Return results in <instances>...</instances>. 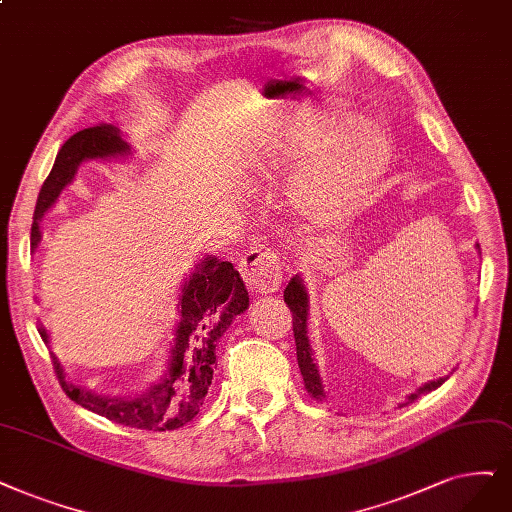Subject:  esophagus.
Listing matches in <instances>:
<instances>
[{
    "instance_id": "1",
    "label": "esophagus",
    "mask_w": 512,
    "mask_h": 512,
    "mask_svg": "<svg viewBox=\"0 0 512 512\" xmlns=\"http://www.w3.org/2000/svg\"><path fill=\"white\" fill-rule=\"evenodd\" d=\"M240 276L253 293H274L282 282L280 257L266 246H253L240 261Z\"/></svg>"
}]
</instances>
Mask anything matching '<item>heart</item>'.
<instances>
[{
	"mask_svg": "<svg viewBox=\"0 0 512 512\" xmlns=\"http://www.w3.org/2000/svg\"><path fill=\"white\" fill-rule=\"evenodd\" d=\"M314 128H293L270 145L274 164L293 158L301 147L312 145ZM392 158L386 130L371 120H352L325 145V149L289 183L287 196L299 211L318 219L342 215L361 202L377 183Z\"/></svg>",
	"mask_w": 512,
	"mask_h": 512,
	"instance_id": "1",
	"label": "heart"
}]
</instances>
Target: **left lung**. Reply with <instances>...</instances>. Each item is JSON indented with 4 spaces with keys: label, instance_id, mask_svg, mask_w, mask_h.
Segmentation results:
<instances>
[{
    "label": "left lung",
    "instance_id": "left-lung-1",
    "mask_svg": "<svg viewBox=\"0 0 512 512\" xmlns=\"http://www.w3.org/2000/svg\"><path fill=\"white\" fill-rule=\"evenodd\" d=\"M285 304L289 306L291 310V316H293V335H295V346H297V365H299V371H301V377H304V386L308 390V394L312 396V399H323L325 396V390H323V384H320V375H318V369L314 365V358H312V350H310V344H308V293L304 289V285H301L299 276H293L291 282L285 289ZM447 380V377H439L437 382H428L424 384L422 388L415 390L413 394L407 396L405 405L418 401L422 394H428L432 390H437L443 382Z\"/></svg>",
    "mask_w": 512,
    "mask_h": 512
}]
</instances>
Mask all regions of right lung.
I'll return each instance as SVG.
<instances>
[{
	"label": "right lung",
	"instance_id": "1",
	"mask_svg": "<svg viewBox=\"0 0 512 512\" xmlns=\"http://www.w3.org/2000/svg\"><path fill=\"white\" fill-rule=\"evenodd\" d=\"M126 151H130V147L122 141L120 130L111 124L84 128L63 143L50 175L40 189V196H37L31 225V249L42 240L40 221L44 213L59 198L61 189L73 179L80 162L88 158L120 156ZM246 308H249V293L232 263L219 261L217 257H204L183 285L179 297L181 320L175 331L168 369L147 394L139 399L97 396L82 386L67 382L61 363L52 356L54 373L73 403L99 413L111 422L154 432L181 428L196 418L208 386H211L213 369L217 367V339L232 325L234 316L242 314ZM40 335L44 342H48L46 329L40 327Z\"/></svg>",
	"mask_w": 512,
	"mask_h": 512
}]
</instances>
